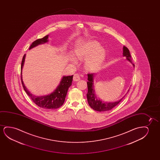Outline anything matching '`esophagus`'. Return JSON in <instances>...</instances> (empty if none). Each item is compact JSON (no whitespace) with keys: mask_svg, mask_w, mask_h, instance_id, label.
<instances>
[{"mask_svg":"<svg viewBox=\"0 0 160 160\" xmlns=\"http://www.w3.org/2000/svg\"><path fill=\"white\" fill-rule=\"evenodd\" d=\"M80 80V77L79 74H75L73 77V80L74 81H78Z\"/></svg>","mask_w":160,"mask_h":160,"instance_id":"34e87169","label":"esophagus"}]
</instances>
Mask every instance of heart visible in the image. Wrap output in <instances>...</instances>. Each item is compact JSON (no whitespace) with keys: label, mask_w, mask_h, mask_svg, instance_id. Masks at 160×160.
<instances>
[{"label":"heart","mask_w":160,"mask_h":160,"mask_svg":"<svg viewBox=\"0 0 160 160\" xmlns=\"http://www.w3.org/2000/svg\"><path fill=\"white\" fill-rule=\"evenodd\" d=\"M78 59H86L85 67L88 71H95L101 67L105 58V51L101 45L96 41L83 44L75 50Z\"/></svg>","instance_id":"1"}]
</instances>
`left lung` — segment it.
I'll return each instance as SVG.
<instances>
[{
    "instance_id": "obj_1",
    "label": "left lung",
    "mask_w": 160,
    "mask_h": 160,
    "mask_svg": "<svg viewBox=\"0 0 160 160\" xmlns=\"http://www.w3.org/2000/svg\"><path fill=\"white\" fill-rule=\"evenodd\" d=\"M123 56L126 57L127 61L130 62L134 67V64L132 63L131 61V56L130 55L129 51L126 46H123ZM94 73H89L88 74V80L87 82L88 88V92L87 93V98H88V103L90 107L94 110L98 112H105L112 109L115 106L118 105V103H120L121 101L122 100L125 96L123 97L118 101H114V102H105L103 101L99 98L96 94V92L94 91ZM129 90L128 91V92Z\"/></svg>"
}]
</instances>
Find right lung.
Segmentation results:
<instances>
[{
	"label": "right lung",
	"instance_id": "right-lung-1",
	"mask_svg": "<svg viewBox=\"0 0 160 160\" xmlns=\"http://www.w3.org/2000/svg\"><path fill=\"white\" fill-rule=\"evenodd\" d=\"M48 35H47L42 38L36 40L31 44L29 49L30 50L39 45L46 43L48 41ZM25 57L26 54H24L23 57L21 67V82L25 92L30 97L33 102L39 107L46 109H56L61 107L64 102L68 88L72 85L73 75L63 76L57 86L52 90L37 93H32L27 90L22 80V70L24 64Z\"/></svg>",
	"mask_w": 160,
	"mask_h": 160
}]
</instances>
